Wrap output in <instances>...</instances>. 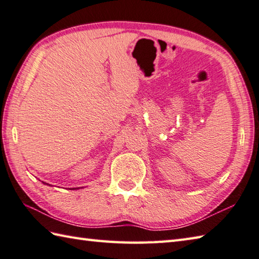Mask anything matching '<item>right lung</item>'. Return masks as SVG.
<instances>
[{"label":"right lung","mask_w":259,"mask_h":259,"mask_svg":"<svg viewBox=\"0 0 259 259\" xmlns=\"http://www.w3.org/2000/svg\"><path fill=\"white\" fill-rule=\"evenodd\" d=\"M44 183H45V182H44ZM45 184H47V183H45Z\"/></svg>","instance_id":"obj_1"}]
</instances>
